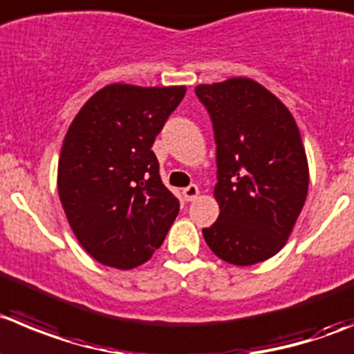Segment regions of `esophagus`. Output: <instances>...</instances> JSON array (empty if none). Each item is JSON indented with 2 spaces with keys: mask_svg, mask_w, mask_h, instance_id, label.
Returning <instances> with one entry per match:
<instances>
[{
  "mask_svg": "<svg viewBox=\"0 0 354 354\" xmlns=\"http://www.w3.org/2000/svg\"><path fill=\"white\" fill-rule=\"evenodd\" d=\"M198 194H200V189H198L196 184H191V186L184 187V189H183V196H184V200H186V201L196 200Z\"/></svg>",
  "mask_w": 354,
  "mask_h": 354,
  "instance_id": "esophagus-1",
  "label": "esophagus"
}]
</instances>
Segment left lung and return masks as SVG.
Here are the masks:
<instances>
[{"mask_svg":"<svg viewBox=\"0 0 354 354\" xmlns=\"http://www.w3.org/2000/svg\"><path fill=\"white\" fill-rule=\"evenodd\" d=\"M217 144L214 196L221 214L205 227L210 250L234 266H252L287 243L304 207L308 158L294 116L250 78L198 85Z\"/></svg>","mask_w":354,"mask_h":354,"instance_id":"8db88e82","label":"left lung"}]
</instances>
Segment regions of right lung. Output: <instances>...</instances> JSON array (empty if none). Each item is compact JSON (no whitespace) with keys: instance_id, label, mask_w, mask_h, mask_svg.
Wrapping results in <instances>:
<instances>
[{"instance_id":"obj_1","label":"right lung","mask_w":354,"mask_h":354,"mask_svg":"<svg viewBox=\"0 0 354 354\" xmlns=\"http://www.w3.org/2000/svg\"><path fill=\"white\" fill-rule=\"evenodd\" d=\"M186 86L113 83L71 123L59 158L60 203L80 245L100 264L132 269L161 247L179 214L153 144Z\"/></svg>"}]
</instances>
